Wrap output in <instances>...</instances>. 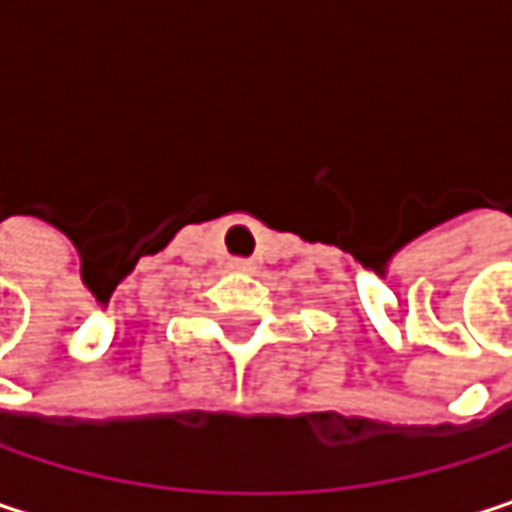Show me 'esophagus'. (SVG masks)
<instances>
[{"mask_svg":"<svg viewBox=\"0 0 512 512\" xmlns=\"http://www.w3.org/2000/svg\"><path fill=\"white\" fill-rule=\"evenodd\" d=\"M231 266H234V269H252V260H246V257H234V260H231Z\"/></svg>","mask_w":512,"mask_h":512,"instance_id":"34e87169","label":"esophagus"}]
</instances>
